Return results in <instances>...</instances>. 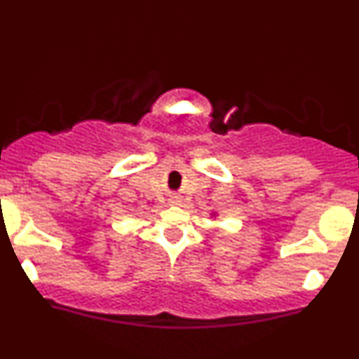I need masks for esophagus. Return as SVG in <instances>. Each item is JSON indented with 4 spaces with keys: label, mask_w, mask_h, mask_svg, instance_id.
<instances>
[{
    "label": "esophagus",
    "mask_w": 359,
    "mask_h": 359,
    "mask_svg": "<svg viewBox=\"0 0 359 359\" xmlns=\"http://www.w3.org/2000/svg\"><path fill=\"white\" fill-rule=\"evenodd\" d=\"M168 203L170 205H173V206H182V203H184V199H182V196H172V198L168 199Z\"/></svg>",
    "instance_id": "obj_1"
}]
</instances>
